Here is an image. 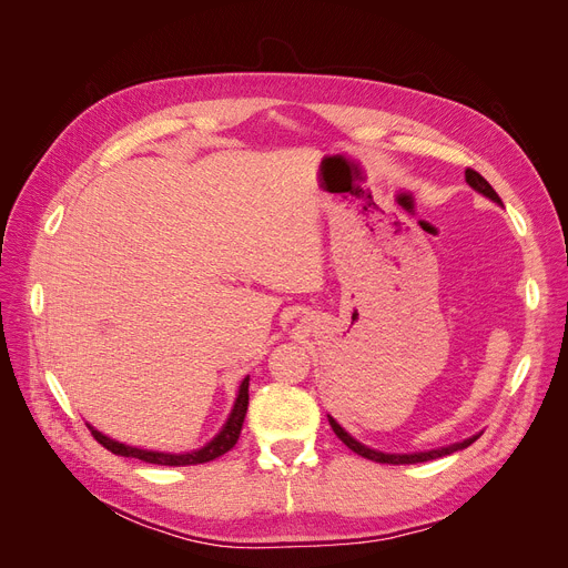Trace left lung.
<instances>
[{
	"label": "left lung",
	"mask_w": 568,
	"mask_h": 568,
	"mask_svg": "<svg viewBox=\"0 0 568 568\" xmlns=\"http://www.w3.org/2000/svg\"><path fill=\"white\" fill-rule=\"evenodd\" d=\"M464 175H467L469 186H474L476 192H480V194L488 196V199H493V201H497V203H503V199L497 196L495 189L486 182V178H480L474 168H467V173H464ZM329 424H332V428H334V434H336L343 443H346L353 453L363 455V457H367V459H372V462H382V464H417V462L438 459V457H445V455H453V453H457V450H462V448H469V445L478 438V436H474V438H467V440H462V443L448 445V448L428 450V453H417V455H384V453H376V450L365 448V445H359L355 438H351L346 432H343L341 424H336L332 417H329Z\"/></svg>",
	"instance_id": "1"
}]
</instances>
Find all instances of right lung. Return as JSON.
Wrapping results in <instances>:
<instances>
[{"mask_svg":"<svg viewBox=\"0 0 568 568\" xmlns=\"http://www.w3.org/2000/svg\"><path fill=\"white\" fill-rule=\"evenodd\" d=\"M246 409H248V376L242 382V386H239L234 409H232L227 424L222 426V432L209 445H205V448H201L196 453H186V455H168V453H151V450L130 448V445L111 440L104 434L94 432V428H92V436H94L97 443L104 445L106 450H111L113 455H120V457H134V459H142V462H149V464H161V467H192V464L211 462V459L225 455L234 448L236 440H239V434H242Z\"/></svg>","mask_w":568,"mask_h":568,"instance_id":"1","label":"right lung"}]
</instances>
